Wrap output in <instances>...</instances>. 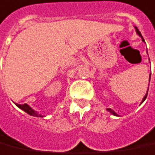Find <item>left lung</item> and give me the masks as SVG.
I'll use <instances>...</instances> for the list:
<instances>
[{"instance_id":"left-lung-1","label":"left lung","mask_w":155,"mask_h":155,"mask_svg":"<svg viewBox=\"0 0 155 155\" xmlns=\"http://www.w3.org/2000/svg\"><path fill=\"white\" fill-rule=\"evenodd\" d=\"M135 29H136V34H138L139 36H140V38H141L142 41H143V42H145V39L143 38V37H142L141 34H140V32L139 31L138 28H136V27H135ZM147 54H148V52H147ZM149 60H150V59H149ZM150 77H151V74H150V78H149V81H150ZM147 94H148V90H147V93H146V94L145 95V97H144V98H143V99H142L141 104H142V103H143V102H144V101L145 100V98H146V97H147ZM106 110H107V111H108V112H110V113H111V114H113V115H114V116H117V117H119V116L117 115V113H116L115 112L113 111V110L111 109V108H107Z\"/></svg>"}]
</instances>
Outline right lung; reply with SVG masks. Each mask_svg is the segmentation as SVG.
Instances as JSON below:
<instances>
[{
	"mask_svg": "<svg viewBox=\"0 0 155 155\" xmlns=\"http://www.w3.org/2000/svg\"><path fill=\"white\" fill-rule=\"evenodd\" d=\"M15 104L19 108H20L23 111H25V113H27L28 114H29L30 116H33V117H44V116L41 115V114H38V113L37 112V111H34L32 107H31L29 105H28L27 104Z\"/></svg>",
	"mask_w": 155,
	"mask_h": 155,
	"instance_id": "right-lung-1",
	"label": "right lung"
}]
</instances>
